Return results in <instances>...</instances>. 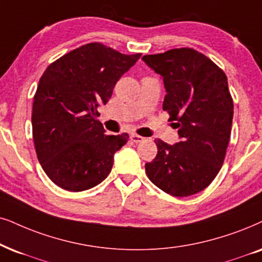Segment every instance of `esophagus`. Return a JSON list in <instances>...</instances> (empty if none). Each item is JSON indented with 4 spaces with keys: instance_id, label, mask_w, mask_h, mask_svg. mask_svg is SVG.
Returning a JSON list of instances; mask_svg holds the SVG:
<instances>
[{
    "instance_id": "obj_1",
    "label": "esophagus",
    "mask_w": 262,
    "mask_h": 262,
    "mask_svg": "<svg viewBox=\"0 0 262 262\" xmlns=\"http://www.w3.org/2000/svg\"><path fill=\"white\" fill-rule=\"evenodd\" d=\"M130 139H132V141H134V142H141L145 138L141 137V135H138V134H132Z\"/></svg>"
}]
</instances>
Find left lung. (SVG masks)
Segmentation results:
<instances>
[{"label":"left lung","instance_id":"left-lung-1","mask_svg":"<svg viewBox=\"0 0 262 262\" xmlns=\"http://www.w3.org/2000/svg\"><path fill=\"white\" fill-rule=\"evenodd\" d=\"M163 77V110L181 141L155 140L157 156L145 169L165 193L187 197L208 187L223 167L230 141L233 100L227 77L215 62L192 48L142 57Z\"/></svg>","mask_w":262,"mask_h":262}]
</instances>
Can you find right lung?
<instances>
[{
	"mask_svg": "<svg viewBox=\"0 0 262 262\" xmlns=\"http://www.w3.org/2000/svg\"><path fill=\"white\" fill-rule=\"evenodd\" d=\"M141 57L94 42L52 62L39 78L32 105L36 155L48 178L64 190L97 186L112 169L114 155L129 135L105 134L98 107Z\"/></svg>",
	"mask_w": 262,
	"mask_h": 262,
	"instance_id": "right-lung-1",
	"label": "right lung"
}]
</instances>
